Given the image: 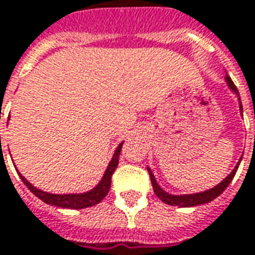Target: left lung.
Returning a JSON list of instances; mask_svg holds the SVG:
<instances>
[{
  "instance_id": "left-lung-1",
  "label": "left lung",
  "mask_w": 255,
  "mask_h": 255,
  "mask_svg": "<svg viewBox=\"0 0 255 255\" xmlns=\"http://www.w3.org/2000/svg\"><path fill=\"white\" fill-rule=\"evenodd\" d=\"M225 80H226L229 88H230V90H232V91L235 92L236 95H237V98H239V104H240V112L243 114V105H242V101H240L239 90L236 88L235 83L232 81V78L227 76V74L225 76ZM242 158H243V157H242ZM242 158L239 160V163H237V165H236L235 168H233V171L230 172V174H229L226 178L223 179L220 184H218L216 187L211 188V189H208V191L198 192V194H187V195H171V194L165 192L163 188L157 184L154 175H153V172H151V170H150L148 167H147V171H148V174H150L151 185H153V189H154L155 195L158 196V198H160V199H161L164 203H167V205H171V206H179V208H191V206H198V205H202V203L211 202V201H213L215 198H218V196H219L227 187H229V184L232 182V179L235 178L236 171H237V168H239V165H240Z\"/></svg>"
}]
</instances>
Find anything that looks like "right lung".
Returning <instances> with one entry per match:
<instances>
[{
    "label": "right lung",
    "mask_w": 255,
    "mask_h": 255,
    "mask_svg": "<svg viewBox=\"0 0 255 255\" xmlns=\"http://www.w3.org/2000/svg\"><path fill=\"white\" fill-rule=\"evenodd\" d=\"M122 144H124V141L116 147L114 157L109 161L107 171L104 174L102 179L98 182V185L95 188H92L91 191H88V192H84V194H63V195H59V194H49V192H44L42 189H37V188L33 187L23 175L19 174V177L23 181V184L29 188V191L32 194H35L39 199H42L44 203L54 205V206H59V208H66V209H84V208H90V206H94V205L100 203L107 196L108 192H109L111 182H112L111 178H112V174H114L116 167H118V164H119V154H121V150H122Z\"/></svg>",
    "instance_id": "right-lung-1"
}]
</instances>
